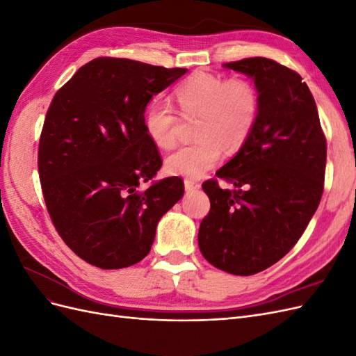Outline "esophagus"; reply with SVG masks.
Segmentation results:
<instances>
[{
	"label": "esophagus",
	"mask_w": 356,
	"mask_h": 356,
	"mask_svg": "<svg viewBox=\"0 0 356 356\" xmlns=\"http://www.w3.org/2000/svg\"><path fill=\"white\" fill-rule=\"evenodd\" d=\"M184 187H186V191L191 193V191L199 190V188H200V184H199V182L191 181V179H186V181H184Z\"/></svg>",
	"instance_id": "1"
}]
</instances>
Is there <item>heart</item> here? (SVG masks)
<instances>
[{"label":"heart","mask_w":356,"mask_h":356,"mask_svg":"<svg viewBox=\"0 0 356 356\" xmlns=\"http://www.w3.org/2000/svg\"><path fill=\"white\" fill-rule=\"evenodd\" d=\"M178 108L184 118L199 117L197 141L181 147L165 160L172 177L197 179L218 163L222 147L238 152L250 139L260 113V93L245 77L197 71L175 89ZM179 113L163 101L148 105L144 115L145 132L153 144L172 148L178 141Z\"/></svg>","instance_id":"1"}]
</instances>
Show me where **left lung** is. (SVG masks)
<instances>
[{
  "instance_id": "left-lung-1",
  "label": "left lung",
  "mask_w": 356,
  "mask_h": 356,
  "mask_svg": "<svg viewBox=\"0 0 356 356\" xmlns=\"http://www.w3.org/2000/svg\"><path fill=\"white\" fill-rule=\"evenodd\" d=\"M252 77L260 113L245 145L202 188L211 200L199 248L220 270L250 276L286 255L306 230L324 191L327 139L314 96L300 74L267 58L224 65Z\"/></svg>"
}]
</instances>
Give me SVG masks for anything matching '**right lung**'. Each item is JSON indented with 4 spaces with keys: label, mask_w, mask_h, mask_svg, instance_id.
<instances>
[{
    "label": "right lung",
    "mask_w": 356,
    "mask_h": 356,
    "mask_svg": "<svg viewBox=\"0 0 356 356\" xmlns=\"http://www.w3.org/2000/svg\"><path fill=\"white\" fill-rule=\"evenodd\" d=\"M186 72L96 58L53 96L38 145L42 196L62 241L92 266L141 261L159 220L184 195L178 177L138 187L161 166L145 132V106Z\"/></svg>",
    "instance_id": "1"
}]
</instances>
